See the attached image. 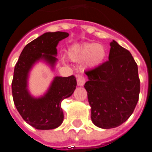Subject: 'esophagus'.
<instances>
[{"mask_svg": "<svg viewBox=\"0 0 152 152\" xmlns=\"http://www.w3.org/2000/svg\"><path fill=\"white\" fill-rule=\"evenodd\" d=\"M76 77H77V84L79 86H83L85 83V80H86L85 77L82 75H78Z\"/></svg>", "mask_w": 152, "mask_h": 152, "instance_id": "obj_1", "label": "esophagus"}]
</instances>
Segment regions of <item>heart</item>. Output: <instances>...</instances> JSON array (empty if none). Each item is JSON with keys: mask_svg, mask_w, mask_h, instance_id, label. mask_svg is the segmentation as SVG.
<instances>
[{"mask_svg": "<svg viewBox=\"0 0 152 152\" xmlns=\"http://www.w3.org/2000/svg\"><path fill=\"white\" fill-rule=\"evenodd\" d=\"M106 56V50L103 45L94 43H86L80 45L71 54V58L75 61L86 60L88 67L94 68L103 63Z\"/></svg>", "mask_w": 152, "mask_h": 152, "instance_id": "1", "label": "heart"}]
</instances>
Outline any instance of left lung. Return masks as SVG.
Wrapping results in <instances>:
<instances>
[{
  "label": "left lung",
  "mask_w": 152,
  "mask_h": 152,
  "mask_svg": "<svg viewBox=\"0 0 152 152\" xmlns=\"http://www.w3.org/2000/svg\"><path fill=\"white\" fill-rule=\"evenodd\" d=\"M108 61L85 72L84 84L91 106V118L104 129L116 127L130 117L139 100L140 80L130 52L116 41L110 44Z\"/></svg>",
  "instance_id": "obj_1"
}]
</instances>
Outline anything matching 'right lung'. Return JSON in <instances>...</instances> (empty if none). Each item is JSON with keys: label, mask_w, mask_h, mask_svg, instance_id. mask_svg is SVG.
<instances>
[{"label": "right lung", "mask_w": 152, "mask_h": 152, "mask_svg": "<svg viewBox=\"0 0 152 152\" xmlns=\"http://www.w3.org/2000/svg\"><path fill=\"white\" fill-rule=\"evenodd\" d=\"M68 32H46L25 46L16 64L12 81V93L17 111L25 121L37 129L56 128L64 120L61 102L71 96L76 89L75 76H56L48 92L36 99L27 89L28 72L35 62L44 59L53 67L56 61V46L59 41L68 37Z\"/></svg>", "instance_id": "right-lung-1"}]
</instances>
